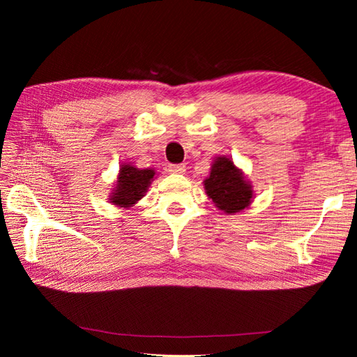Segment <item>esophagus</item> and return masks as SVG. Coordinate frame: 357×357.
<instances>
[{
    "mask_svg": "<svg viewBox=\"0 0 357 357\" xmlns=\"http://www.w3.org/2000/svg\"><path fill=\"white\" fill-rule=\"evenodd\" d=\"M169 172H172V174H185V172H186V165L185 164L169 165Z\"/></svg>",
    "mask_w": 357,
    "mask_h": 357,
    "instance_id": "esophagus-1",
    "label": "esophagus"
}]
</instances>
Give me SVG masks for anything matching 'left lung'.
<instances>
[{
    "mask_svg": "<svg viewBox=\"0 0 357 357\" xmlns=\"http://www.w3.org/2000/svg\"><path fill=\"white\" fill-rule=\"evenodd\" d=\"M204 189L215 207L226 214L243 211L253 198L250 181L245 180L243 171L226 156L214 159L210 176L204 180Z\"/></svg>",
    "mask_w": 357,
    "mask_h": 357,
    "instance_id": "obj_1",
    "label": "left lung"
}]
</instances>
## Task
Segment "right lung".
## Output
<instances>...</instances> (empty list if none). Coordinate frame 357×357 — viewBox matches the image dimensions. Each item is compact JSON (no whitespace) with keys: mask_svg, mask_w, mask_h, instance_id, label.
<instances>
[{"mask_svg":"<svg viewBox=\"0 0 357 357\" xmlns=\"http://www.w3.org/2000/svg\"><path fill=\"white\" fill-rule=\"evenodd\" d=\"M155 169L137 168L132 164H123L119 169L116 186L112 190L110 202L117 207H134L137 201L144 197L150 183L155 178Z\"/></svg>","mask_w":357,"mask_h":357,"instance_id":"right-lung-1","label":"right lung"}]
</instances>
